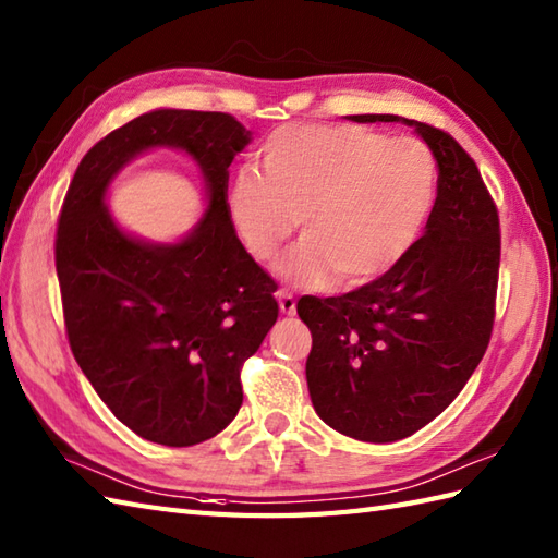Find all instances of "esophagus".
Instances as JSON below:
<instances>
[{"label": "esophagus", "mask_w": 558, "mask_h": 558, "mask_svg": "<svg viewBox=\"0 0 558 558\" xmlns=\"http://www.w3.org/2000/svg\"><path fill=\"white\" fill-rule=\"evenodd\" d=\"M278 304L284 316H294L296 314V302L290 292H278Z\"/></svg>", "instance_id": "esophagus-1"}]
</instances>
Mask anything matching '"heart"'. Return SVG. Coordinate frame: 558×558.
Returning <instances> with one entry per match:
<instances>
[{"label": "heart", "instance_id": "1", "mask_svg": "<svg viewBox=\"0 0 558 558\" xmlns=\"http://www.w3.org/2000/svg\"><path fill=\"white\" fill-rule=\"evenodd\" d=\"M437 163L418 140L359 125H284L262 147V171L240 168L226 211L258 264L276 262L302 221L300 247L278 276L304 290H356L387 276L433 214Z\"/></svg>", "mask_w": 558, "mask_h": 558}]
</instances>
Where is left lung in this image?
<instances>
[{
    "label": "left lung",
    "mask_w": 558,
    "mask_h": 558,
    "mask_svg": "<svg viewBox=\"0 0 558 558\" xmlns=\"http://www.w3.org/2000/svg\"><path fill=\"white\" fill-rule=\"evenodd\" d=\"M437 161V197L423 238L390 274L342 296H302L311 330V404L332 430L395 442L439 416L489 344L499 276V216L475 161L445 131L392 113Z\"/></svg>",
    "instance_id": "8db88e82"
}]
</instances>
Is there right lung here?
<instances>
[{
    "mask_svg": "<svg viewBox=\"0 0 558 558\" xmlns=\"http://www.w3.org/2000/svg\"><path fill=\"white\" fill-rule=\"evenodd\" d=\"M252 142L230 113L154 109L89 149L57 230V276L77 366L123 425L166 447L211 439L242 407L240 371L278 320L276 282L226 211L228 166ZM168 146L201 166L207 209L178 243L114 223L106 192L140 153Z\"/></svg>",
    "mask_w": 558,
    "mask_h": 558,
    "instance_id": "obj_1",
    "label": "right lung"
}]
</instances>
